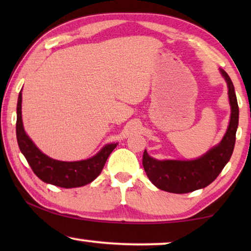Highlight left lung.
<instances>
[{
    "mask_svg": "<svg viewBox=\"0 0 251 251\" xmlns=\"http://www.w3.org/2000/svg\"><path fill=\"white\" fill-rule=\"evenodd\" d=\"M220 73L228 85L229 104L231 107L230 121L226 134L217 146L194 160H158L151 157L145 150L143 166L147 177L157 188L168 193L186 194L205 188L211 184L226 166L232 155L236 142V131L239 121L235 87L224 70Z\"/></svg>",
    "mask_w": 251,
    "mask_h": 251,
    "instance_id": "8db88e82",
    "label": "left lung"
}]
</instances>
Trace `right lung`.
<instances>
[{
    "label": "right lung",
    "instance_id": "right-lung-1",
    "mask_svg": "<svg viewBox=\"0 0 251 251\" xmlns=\"http://www.w3.org/2000/svg\"><path fill=\"white\" fill-rule=\"evenodd\" d=\"M16 115V138L21 152L26 158L34 174L41 180L50 185L63 188H75L90 184L100 175L110 152L118 145L117 143L107 144L95 156L85 160L62 161L53 159L43 154L25 133L22 122V91L19 94Z\"/></svg>",
    "mask_w": 251,
    "mask_h": 251
}]
</instances>
